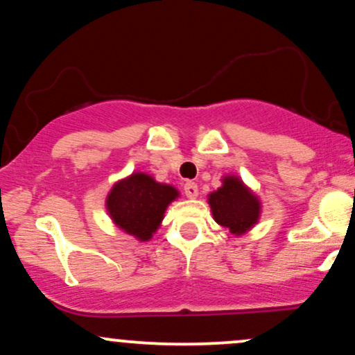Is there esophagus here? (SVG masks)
I'll list each match as a JSON object with an SVG mask.
<instances>
[{
  "label": "esophagus",
  "mask_w": 355,
  "mask_h": 355,
  "mask_svg": "<svg viewBox=\"0 0 355 355\" xmlns=\"http://www.w3.org/2000/svg\"><path fill=\"white\" fill-rule=\"evenodd\" d=\"M183 191H185V195L189 198H197V195H198V187H197V183H193V182H185L183 183Z\"/></svg>",
  "instance_id": "obj_1"
}]
</instances>
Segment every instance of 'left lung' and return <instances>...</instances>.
<instances>
[{
    "instance_id": "1",
    "label": "left lung",
    "mask_w": 355,
    "mask_h": 355,
    "mask_svg": "<svg viewBox=\"0 0 355 355\" xmlns=\"http://www.w3.org/2000/svg\"><path fill=\"white\" fill-rule=\"evenodd\" d=\"M215 222L229 229L232 234H243L257 223L260 203L239 178H223V185L209 195Z\"/></svg>"
}]
</instances>
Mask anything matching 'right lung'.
Returning a JSON list of instances; mask_svg holds the SVG:
<instances>
[{
  "label": "right lung",
  "instance_id": "1",
  "mask_svg": "<svg viewBox=\"0 0 355 355\" xmlns=\"http://www.w3.org/2000/svg\"><path fill=\"white\" fill-rule=\"evenodd\" d=\"M177 197L173 187L157 183L150 175L133 173L113 187L107 209L121 230L138 240H148L160 225L168 203Z\"/></svg>",
  "mask_w": 355,
  "mask_h": 355
}]
</instances>
